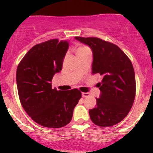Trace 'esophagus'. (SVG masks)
<instances>
[{
    "instance_id": "34e87169",
    "label": "esophagus",
    "mask_w": 153,
    "mask_h": 153,
    "mask_svg": "<svg viewBox=\"0 0 153 153\" xmlns=\"http://www.w3.org/2000/svg\"><path fill=\"white\" fill-rule=\"evenodd\" d=\"M89 95V93L87 92H82V97L83 98H86V97H88Z\"/></svg>"
}]
</instances>
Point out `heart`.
I'll use <instances>...</instances> for the list:
<instances>
[{
  "instance_id": "b5f03b06",
  "label": "heart",
  "mask_w": 153,
  "mask_h": 153,
  "mask_svg": "<svg viewBox=\"0 0 153 153\" xmlns=\"http://www.w3.org/2000/svg\"><path fill=\"white\" fill-rule=\"evenodd\" d=\"M86 48H87V47H84V46H81V47H79L78 48V49H76V53H77V52H80V51H81V50H84V49H86Z\"/></svg>"
}]
</instances>
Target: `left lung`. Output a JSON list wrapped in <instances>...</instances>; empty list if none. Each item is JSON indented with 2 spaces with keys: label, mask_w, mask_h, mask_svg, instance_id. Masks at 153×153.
<instances>
[{
  "label": "left lung",
  "mask_w": 153,
  "mask_h": 153,
  "mask_svg": "<svg viewBox=\"0 0 153 153\" xmlns=\"http://www.w3.org/2000/svg\"><path fill=\"white\" fill-rule=\"evenodd\" d=\"M92 49V74L102 77L97 106L89 111L91 120L100 126L121 122L132 108L135 96L133 67L126 54L115 44L98 38L75 37Z\"/></svg>",
  "instance_id": "obj_1"
}]
</instances>
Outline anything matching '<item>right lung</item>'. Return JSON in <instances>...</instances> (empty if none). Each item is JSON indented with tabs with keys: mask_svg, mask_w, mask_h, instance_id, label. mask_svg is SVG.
Instances as JSON below:
<instances>
[{
	"mask_svg": "<svg viewBox=\"0 0 153 153\" xmlns=\"http://www.w3.org/2000/svg\"><path fill=\"white\" fill-rule=\"evenodd\" d=\"M68 41L51 39L31 48L16 72L18 95L23 108L38 124L61 128L69 124L81 92L52 89V77L62 69Z\"/></svg>",
	"mask_w": 153,
	"mask_h": 153,
	"instance_id": "1",
	"label": "right lung"
}]
</instances>
